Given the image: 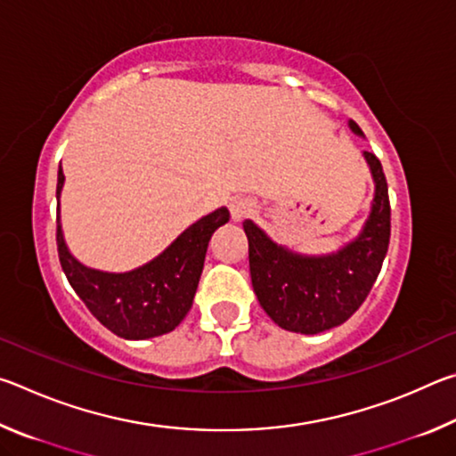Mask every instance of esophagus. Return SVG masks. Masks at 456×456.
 Wrapping results in <instances>:
<instances>
[{"label": "esophagus", "mask_w": 456, "mask_h": 456, "mask_svg": "<svg viewBox=\"0 0 456 456\" xmlns=\"http://www.w3.org/2000/svg\"><path fill=\"white\" fill-rule=\"evenodd\" d=\"M229 209H231V219L241 221L245 217H249V215L256 211V203H253L249 197H235L233 200H231Z\"/></svg>", "instance_id": "esophagus-1"}]
</instances>
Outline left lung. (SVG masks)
Here are the masks:
<instances>
[{
    "instance_id": "obj_1",
    "label": "left lung",
    "mask_w": 456,
    "mask_h": 456,
    "mask_svg": "<svg viewBox=\"0 0 456 456\" xmlns=\"http://www.w3.org/2000/svg\"><path fill=\"white\" fill-rule=\"evenodd\" d=\"M348 126L362 136L356 122ZM364 160L374 181V199L360 233L323 256H305L275 243L245 219L253 291L277 326L296 334H320L339 326L358 310L372 289L390 241L388 184L372 152Z\"/></svg>"
}]
</instances>
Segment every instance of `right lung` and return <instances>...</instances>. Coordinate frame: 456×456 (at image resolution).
I'll return each instance as SVG.
<instances>
[{
    "mask_svg": "<svg viewBox=\"0 0 456 456\" xmlns=\"http://www.w3.org/2000/svg\"><path fill=\"white\" fill-rule=\"evenodd\" d=\"M64 171L58 168V256L72 289L92 315L112 334L125 339H149L168 334L191 310L203 273L209 239L229 221L227 207H219L192 223L157 257L130 272H102L84 265L68 249L60 221V195Z\"/></svg>",
    "mask_w": 456,
    "mask_h": 456,
    "instance_id": "add662e5",
    "label": "right lung"
}]
</instances>
